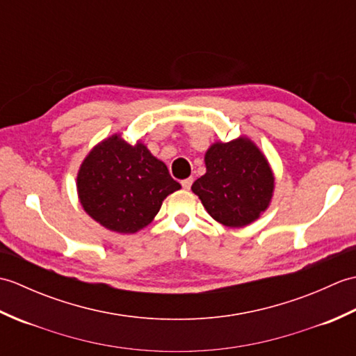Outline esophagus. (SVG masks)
Listing matches in <instances>:
<instances>
[{
    "label": "esophagus",
    "instance_id": "esophagus-1",
    "mask_svg": "<svg viewBox=\"0 0 356 356\" xmlns=\"http://www.w3.org/2000/svg\"><path fill=\"white\" fill-rule=\"evenodd\" d=\"M193 182H194V180H193V177H188V179H184V180H182V182H180V184H182V186H184V190H190V188H191V185H193Z\"/></svg>",
    "mask_w": 356,
    "mask_h": 356
}]
</instances>
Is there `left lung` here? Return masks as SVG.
I'll list each match as a JSON object with an SVG mask.
<instances>
[{
  "label": "left lung",
  "mask_w": 356,
  "mask_h": 356,
  "mask_svg": "<svg viewBox=\"0 0 356 356\" xmlns=\"http://www.w3.org/2000/svg\"><path fill=\"white\" fill-rule=\"evenodd\" d=\"M207 172L193 184L208 214L229 228H245L270 205L275 177L263 151L248 136L211 143Z\"/></svg>",
  "instance_id": "obj_1"
}]
</instances>
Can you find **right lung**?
<instances>
[{
  "label": "right lung",
  "instance_id": "obj_1",
  "mask_svg": "<svg viewBox=\"0 0 356 356\" xmlns=\"http://www.w3.org/2000/svg\"><path fill=\"white\" fill-rule=\"evenodd\" d=\"M180 188L145 143L138 140L131 145L120 133L88 151L76 177L78 199L86 213L118 234H136L145 228L162 202Z\"/></svg>",
  "mask_w": 356,
  "mask_h": 356
}]
</instances>
